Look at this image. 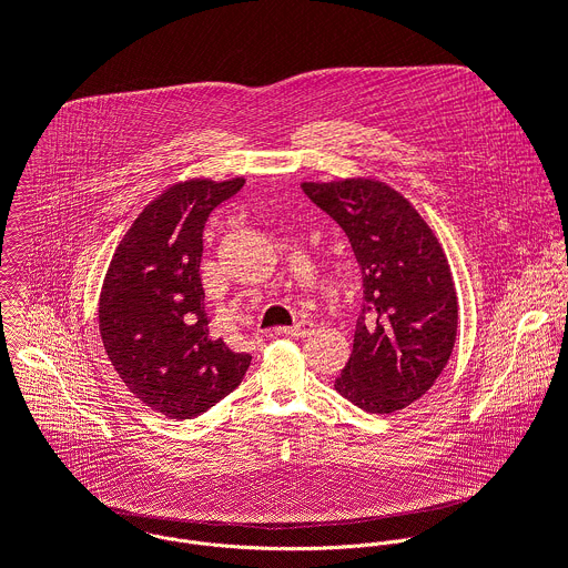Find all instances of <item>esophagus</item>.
Masks as SVG:
<instances>
[{
  "label": "esophagus",
  "mask_w": 568,
  "mask_h": 568,
  "mask_svg": "<svg viewBox=\"0 0 568 568\" xmlns=\"http://www.w3.org/2000/svg\"><path fill=\"white\" fill-rule=\"evenodd\" d=\"M281 334H287V336H294V338H307V336H312V334H314V323H310V321H301V323H296L294 327H285V329H281Z\"/></svg>",
  "instance_id": "1"
}]
</instances>
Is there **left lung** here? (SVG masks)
<instances>
[{"instance_id":"8db88e82","label":"left lung","mask_w":568,"mask_h":568,"mask_svg":"<svg viewBox=\"0 0 568 568\" xmlns=\"http://www.w3.org/2000/svg\"><path fill=\"white\" fill-rule=\"evenodd\" d=\"M303 192L347 234L363 272V312L352 356L334 387L369 414L416 403L445 369L458 298L432 227L381 181L303 183Z\"/></svg>"}]
</instances>
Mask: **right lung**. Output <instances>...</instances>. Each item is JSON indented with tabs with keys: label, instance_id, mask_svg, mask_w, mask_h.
Wrapping results in <instances>:
<instances>
[{
	"label": "right lung",
	"instance_id": "obj_1",
	"mask_svg": "<svg viewBox=\"0 0 568 568\" xmlns=\"http://www.w3.org/2000/svg\"><path fill=\"white\" fill-rule=\"evenodd\" d=\"M245 179L176 183L154 199L119 243L99 298V332L123 385L168 418L201 416L232 394L250 354L207 327L203 230Z\"/></svg>",
	"mask_w": 568,
	"mask_h": 568
}]
</instances>
